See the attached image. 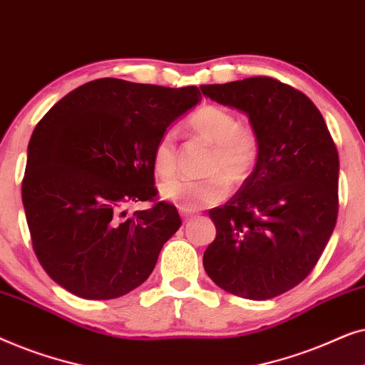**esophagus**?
I'll return each mask as SVG.
<instances>
[{"mask_svg": "<svg viewBox=\"0 0 365 365\" xmlns=\"http://www.w3.org/2000/svg\"><path fill=\"white\" fill-rule=\"evenodd\" d=\"M181 216H182L184 221H191V219H192V214H189V212H181Z\"/></svg>", "mask_w": 365, "mask_h": 365, "instance_id": "obj_1", "label": "esophagus"}]
</instances>
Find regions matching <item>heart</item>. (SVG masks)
<instances>
[{
  "label": "heart",
  "instance_id": "b5f03b06",
  "mask_svg": "<svg viewBox=\"0 0 365 365\" xmlns=\"http://www.w3.org/2000/svg\"><path fill=\"white\" fill-rule=\"evenodd\" d=\"M187 126L204 141L212 144L209 154L206 179L173 178L163 182L159 191L164 201L176 204L184 211L212 206L227 194V180L241 184L251 176L259 161L261 143L254 129L241 126L231 111L214 104L196 109L187 119ZM176 138L166 131L153 149V169L159 178L171 176L176 169Z\"/></svg>",
  "mask_w": 365,
  "mask_h": 365
}]
</instances>
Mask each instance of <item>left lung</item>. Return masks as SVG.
<instances>
[{
  "label": "left lung",
  "mask_w": 365,
  "mask_h": 365,
  "mask_svg": "<svg viewBox=\"0 0 365 365\" xmlns=\"http://www.w3.org/2000/svg\"><path fill=\"white\" fill-rule=\"evenodd\" d=\"M201 91L246 114L261 143L251 176L209 211L216 239L204 269L234 296H281L309 276L336 227L337 148L316 104L277 79L246 78Z\"/></svg>",
  "instance_id": "8db88e82"
}]
</instances>
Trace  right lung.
<instances>
[{
    "label": "right lung",
    "instance_id": "obj_1",
    "mask_svg": "<svg viewBox=\"0 0 365 365\" xmlns=\"http://www.w3.org/2000/svg\"><path fill=\"white\" fill-rule=\"evenodd\" d=\"M201 101L196 86L163 88L94 79L44 114L28 144L21 186L33 249L48 276L74 296L116 299L151 276L164 242L181 227L156 201L153 149Z\"/></svg>",
    "mask_w": 365,
    "mask_h": 365
}]
</instances>
